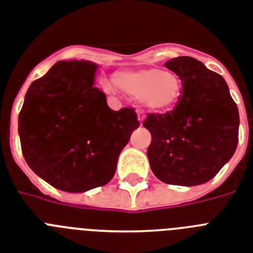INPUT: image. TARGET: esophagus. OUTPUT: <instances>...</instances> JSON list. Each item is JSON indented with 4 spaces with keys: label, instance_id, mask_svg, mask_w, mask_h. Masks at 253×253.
I'll return each instance as SVG.
<instances>
[{
    "label": "esophagus",
    "instance_id": "1",
    "mask_svg": "<svg viewBox=\"0 0 253 253\" xmlns=\"http://www.w3.org/2000/svg\"><path fill=\"white\" fill-rule=\"evenodd\" d=\"M144 118H145V117H144V114H143V113H141V112L137 113V120H139V122L143 123V121H144Z\"/></svg>",
    "mask_w": 253,
    "mask_h": 253
}]
</instances>
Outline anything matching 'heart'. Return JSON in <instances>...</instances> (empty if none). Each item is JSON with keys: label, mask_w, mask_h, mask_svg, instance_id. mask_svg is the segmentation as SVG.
Instances as JSON below:
<instances>
[{"label": "heart", "mask_w": 253, "mask_h": 253, "mask_svg": "<svg viewBox=\"0 0 253 253\" xmlns=\"http://www.w3.org/2000/svg\"><path fill=\"white\" fill-rule=\"evenodd\" d=\"M113 84L120 91L136 97L139 104L152 112L173 109L182 94V82L173 71L159 69L125 70L114 74Z\"/></svg>", "instance_id": "obj_1"}]
</instances>
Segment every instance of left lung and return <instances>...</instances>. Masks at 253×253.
<instances>
[{
	"label": "left lung",
	"mask_w": 253,
	"mask_h": 253,
	"mask_svg": "<svg viewBox=\"0 0 253 253\" xmlns=\"http://www.w3.org/2000/svg\"><path fill=\"white\" fill-rule=\"evenodd\" d=\"M165 66L179 77L183 89L171 112L151 113L143 123L152 135L148 160L164 183L198 186L233 157L239 112L225 79L203 62L183 55Z\"/></svg>",
	"instance_id": "obj_1"
}]
</instances>
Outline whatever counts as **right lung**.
Instances as JSON below:
<instances>
[{
    "instance_id": "add662e5",
    "label": "right lung",
    "mask_w": 253,
    "mask_h": 253,
    "mask_svg": "<svg viewBox=\"0 0 253 253\" xmlns=\"http://www.w3.org/2000/svg\"><path fill=\"white\" fill-rule=\"evenodd\" d=\"M97 65L59 61L32 82L19 113L24 160L35 174L66 192H85L114 176L122 149L139 127L131 108L114 112L93 85Z\"/></svg>"
}]
</instances>
